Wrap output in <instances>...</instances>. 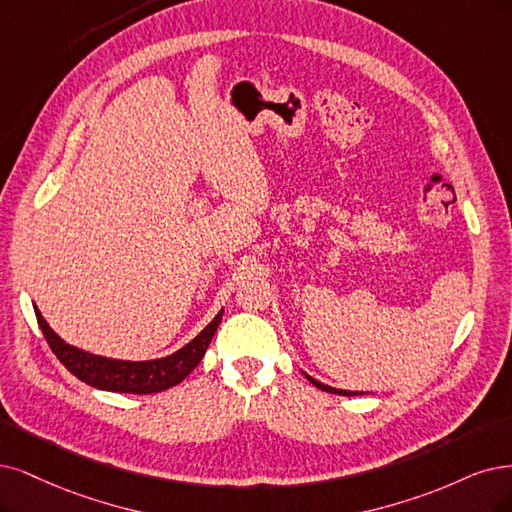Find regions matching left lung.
<instances>
[{"instance_id": "obj_1", "label": "left lung", "mask_w": 512, "mask_h": 512, "mask_svg": "<svg viewBox=\"0 0 512 512\" xmlns=\"http://www.w3.org/2000/svg\"><path fill=\"white\" fill-rule=\"evenodd\" d=\"M308 380L316 386V388H320V390H325V392H333V394H342V396H354V394H358V392H352V390H337V388H331V386H327V384H320L318 380H314V377H310V375H306Z\"/></svg>"}]
</instances>
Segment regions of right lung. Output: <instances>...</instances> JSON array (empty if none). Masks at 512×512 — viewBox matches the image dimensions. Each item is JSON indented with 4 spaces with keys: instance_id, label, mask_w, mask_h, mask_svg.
<instances>
[{
    "instance_id": "add662e5",
    "label": "right lung",
    "mask_w": 512,
    "mask_h": 512,
    "mask_svg": "<svg viewBox=\"0 0 512 512\" xmlns=\"http://www.w3.org/2000/svg\"><path fill=\"white\" fill-rule=\"evenodd\" d=\"M221 314L223 310L196 339H192V342L183 346L181 350H177L175 354L158 358V361L132 363V361H116V358L88 354L80 348L65 344L63 339L48 327L40 310L35 308L37 325H40L50 350L67 367V371H71L78 380L86 382L92 388L111 390V392H130V394L162 392L166 388H173L175 384L183 382V377L192 373L202 361V356L221 323Z\"/></svg>"
}]
</instances>
